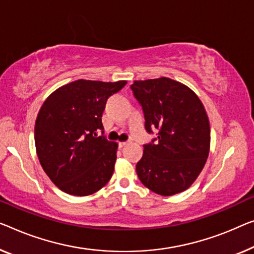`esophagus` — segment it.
I'll list each match as a JSON object with an SVG mask.
<instances>
[{
    "label": "esophagus",
    "instance_id": "34e87169",
    "mask_svg": "<svg viewBox=\"0 0 254 254\" xmlns=\"http://www.w3.org/2000/svg\"><path fill=\"white\" fill-rule=\"evenodd\" d=\"M127 145H130V141H123V142H119V148H123Z\"/></svg>",
    "mask_w": 254,
    "mask_h": 254
}]
</instances>
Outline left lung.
<instances>
[{
	"instance_id": "obj_1",
	"label": "left lung",
	"mask_w": 254,
	"mask_h": 254,
	"mask_svg": "<svg viewBox=\"0 0 254 254\" xmlns=\"http://www.w3.org/2000/svg\"><path fill=\"white\" fill-rule=\"evenodd\" d=\"M131 90L142 107L147 132L157 130L135 166L140 181L162 196L186 190L210 151V123L202 101L187 85L169 77L134 81Z\"/></svg>"
}]
</instances>
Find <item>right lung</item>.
I'll return each instance as SVG.
<instances>
[{"instance_id":"obj_1","label":"right lung","mask_w":254,"mask_h":254,"mask_svg":"<svg viewBox=\"0 0 254 254\" xmlns=\"http://www.w3.org/2000/svg\"><path fill=\"white\" fill-rule=\"evenodd\" d=\"M127 81L77 79L44 101L35 122V146L44 172L60 190L88 196L111 180L117 142L104 135L106 101Z\"/></svg>"}]
</instances>
